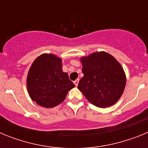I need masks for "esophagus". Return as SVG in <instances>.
<instances>
[{"label":"esophagus","instance_id":"obj_1","mask_svg":"<svg viewBox=\"0 0 148 148\" xmlns=\"http://www.w3.org/2000/svg\"><path fill=\"white\" fill-rule=\"evenodd\" d=\"M78 82H79V79H76V80L75 81H74V84H75V85L76 86H78Z\"/></svg>","mask_w":148,"mask_h":148}]
</instances>
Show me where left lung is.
<instances>
[{"label":"left lung","instance_id":"obj_1","mask_svg":"<svg viewBox=\"0 0 148 148\" xmlns=\"http://www.w3.org/2000/svg\"><path fill=\"white\" fill-rule=\"evenodd\" d=\"M81 62L84 76L78 88L86 99L101 108L116 104L126 84V75L119 62L104 51L82 57Z\"/></svg>","mask_w":148,"mask_h":148}]
</instances>
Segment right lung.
<instances>
[{
    "label": "right lung",
    "instance_id": "obj_1",
    "mask_svg": "<svg viewBox=\"0 0 148 148\" xmlns=\"http://www.w3.org/2000/svg\"><path fill=\"white\" fill-rule=\"evenodd\" d=\"M27 87L32 101L41 107L52 108L64 101L75 84L67 73L63 72L62 60L53 54L44 53L30 66Z\"/></svg>",
    "mask_w": 148,
    "mask_h": 148
}]
</instances>
